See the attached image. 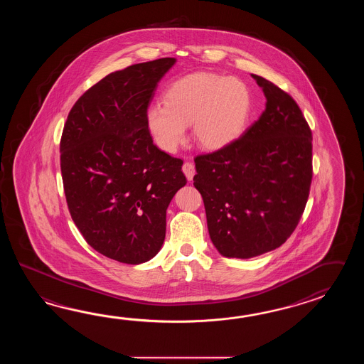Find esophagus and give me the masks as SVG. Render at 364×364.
Masks as SVG:
<instances>
[{
	"mask_svg": "<svg viewBox=\"0 0 364 364\" xmlns=\"http://www.w3.org/2000/svg\"><path fill=\"white\" fill-rule=\"evenodd\" d=\"M182 171L185 173L187 181H193V176H195V166H193V163H188V161H187V163L183 164Z\"/></svg>",
	"mask_w": 364,
	"mask_h": 364,
	"instance_id": "obj_1",
	"label": "esophagus"
}]
</instances>
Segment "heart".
<instances>
[{
    "mask_svg": "<svg viewBox=\"0 0 364 364\" xmlns=\"http://www.w3.org/2000/svg\"><path fill=\"white\" fill-rule=\"evenodd\" d=\"M251 113L247 85L232 77L193 73L173 82L164 105L149 107L146 122L156 144L173 154L186 140V126L201 147H228L245 132Z\"/></svg>",
    "mask_w": 364,
    "mask_h": 364,
    "instance_id": "1",
    "label": "heart"
}]
</instances>
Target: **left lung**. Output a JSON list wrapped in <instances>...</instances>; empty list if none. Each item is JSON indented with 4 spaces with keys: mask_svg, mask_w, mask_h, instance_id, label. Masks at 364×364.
I'll list each match as a JSON object with an SVG mask.
<instances>
[{
    "mask_svg": "<svg viewBox=\"0 0 364 364\" xmlns=\"http://www.w3.org/2000/svg\"><path fill=\"white\" fill-rule=\"evenodd\" d=\"M252 77L267 99L263 114L228 147L195 159L193 186L225 257L250 259L285 243L312 179V134L301 109L277 85Z\"/></svg>",
    "mask_w": 364,
    "mask_h": 364,
    "instance_id": "obj_1",
    "label": "left lung"
}]
</instances>
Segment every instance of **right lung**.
Masks as SVG:
<instances>
[{
  "label": "right lung",
  "mask_w": 364,
  "mask_h": 364,
  "mask_svg": "<svg viewBox=\"0 0 364 364\" xmlns=\"http://www.w3.org/2000/svg\"><path fill=\"white\" fill-rule=\"evenodd\" d=\"M176 62L136 63L102 77L74 104L62 132L71 218L91 247L119 263L157 255L166 209L187 182L183 161L156 147L146 122L157 85Z\"/></svg>",
  "instance_id": "add662e5"
}]
</instances>
